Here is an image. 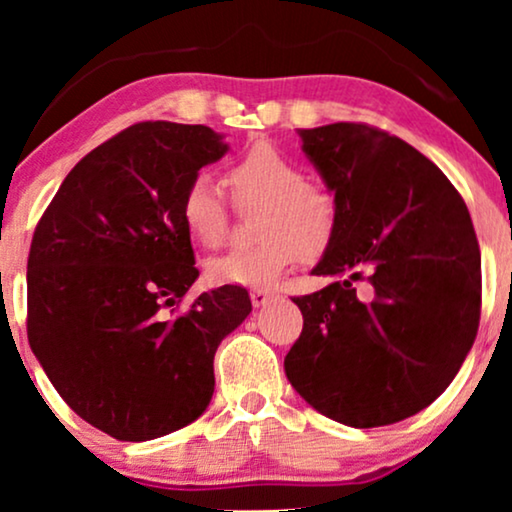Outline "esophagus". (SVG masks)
I'll list each match as a JSON object with an SVG mask.
<instances>
[{
  "mask_svg": "<svg viewBox=\"0 0 512 512\" xmlns=\"http://www.w3.org/2000/svg\"><path fill=\"white\" fill-rule=\"evenodd\" d=\"M272 298H275V293L268 291V289H254V291H251V303H254V307H265Z\"/></svg>",
  "mask_w": 512,
  "mask_h": 512,
  "instance_id": "1",
  "label": "esophagus"
}]
</instances>
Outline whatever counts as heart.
Masks as SVG:
<instances>
[{
    "label": "heart",
    "instance_id": "1",
    "mask_svg": "<svg viewBox=\"0 0 512 512\" xmlns=\"http://www.w3.org/2000/svg\"><path fill=\"white\" fill-rule=\"evenodd\" d=\"M228 184L240 207H258L256 244L228 251L207 263L214 284L268 286L296 261H314L331 247L338 230V205L331 191L307 181L303 165L270 142H256L233 160ZM186 233L202 247H219L226 237L228 209L209 172L193 174L179 202Z\"/></svg>",
    "mask_w": 512,
    "mask_h": 512
}]
</instances>
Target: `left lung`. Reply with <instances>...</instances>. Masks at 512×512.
<instances>
[{
	"label": "left lung",
	"instance_id": "left-lung-1",
	"mask_svg": "<svg viewBox=\"0 0 512 512\" xmlns=\"http://www.w3.org/2000/svg\"><path fill=\"white\" fill-rule=\"evenodd\" d=\"M338 205V230L293 298L303 333L284 359L321 415L370 429L417 415L450 387L480 324V247L443 172L363 123L298 130Z\"/></svg>",
	"mask_w": 512,
	"mask_h": 512
}]
</instances>
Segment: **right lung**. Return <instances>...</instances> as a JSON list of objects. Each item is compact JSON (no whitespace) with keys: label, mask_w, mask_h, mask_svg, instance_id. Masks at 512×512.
Listing matches in <instances>:
<instances>
[{"label":"right lung","mask_w":512,"mask_h":512,"mask_svg":"<svg viewBox=\"0 0 512 512\" xmlns=\"http://www.w3.org/2000/svg\"><path fill=\"white\" fill-rule=\"evenodd\" d=\"M207 125H130L81 158L34 230L27 338L69 408L116 440L191 424L214 394V354L251 312L242 286L200 293L181 193L226 156Z\"/></svg>","instance_id":"right-lung-1"}]
</instances>
